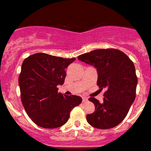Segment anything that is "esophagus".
Wrapping results in <instances>:
<instances>
[{
  "label": "esophagus",
  "instance_id": "obj_1",
  "mask_svg": "<svg viewBox=\"0 0 151 151\" xmlns=\"http://www.w3.org/2000/svg\"><path fill=\"white\" fill-rule=\"evenodd\" d=\"M88 100V99L87 98V97H82V102H87V101Z\"/></svg>",
  "mask_w": 151,
  "mask_h": 151
}]
</instances>
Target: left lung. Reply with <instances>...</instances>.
<instances>
[{
  "label": "left lung",
  "mask_w": 151,
  "mask_h": 151,
  "mask_svg": "<svg viewBox=\"0 0 151 151\" xmlns=\"http://www.w3.org/2000/svg\"><path fill=\"white\" fill-rule=\"evenodd\" d=\"M77 58L97 69V84L100 90L106 89L102 103L94 97L89 99L95 110L87 115V121L99 129L117 126L126 117L135 99L137 79L133 62L115 49H96Z\"/></svg>",
  "instance_id": "8db88e82"
}]
</instances>
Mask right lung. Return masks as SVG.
Returning a JSON list of instances; mask_svg holds the SVG:
<instances>
[{
    "label": "right lung",
    "instance_id": "add662e5",
    "mask_svg": "<svg viewBox=\"0 0 151 151\" xmlns=\"http://www.w3.org/2000/svg\"><path fill=\"white\" fill-rule=\"evenodd\" d=\"M75 59L37 53L24 59L19 78L21 102L27 115L39 126H62L72 109L82 102L79 96L58 92L57 86L64 82L65 69Z\"/></svg>",
    "mask_w": 151,
    "mask_h": 151
}]
</instances>
